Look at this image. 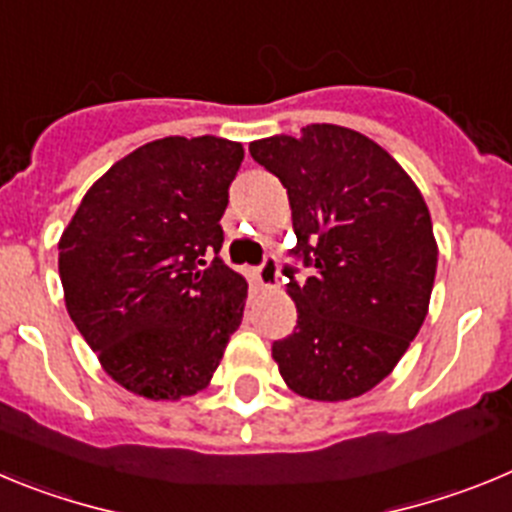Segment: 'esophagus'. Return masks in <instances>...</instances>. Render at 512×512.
<instances>
[{"instance_id": "1", "label": "esophagus", "mask_w": 512, "mask_h": 512, "mask_svg": "<svg viewBox=\"0 0 512 512\" xmlns=\"http://www.w3.org/2000/svg\"><path fill=\"white\" fill-rule=\"evenodd\" d=\"M278 275H280V270H278V260H275V257H265V260H262V265L255 270V278H257V285H260V288H275V285H278Z\"/></svg>"}]
</instances>
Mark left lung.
<instances>
[{
    "mask_svg": "<svg viewBox=\"0 0 512 512\" xmlns=\"http://www.w3.org/2000/svg\"><path fill=\"white\" fill-rule=\"evenodd\" d=\"M250 153L288 188L290 252L313 267L303 285L285 267L298 324L273 359L301 398H357L393 372L426 319L439 262L426 201L388 150L339 124L255 140Z\"/></svg>",
    "mask_w": 512,
    "mask_h": 512,
    "instance_id": "8db88e82",
    "label": "left lung"
}]
</instances>
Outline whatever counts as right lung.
Masks as SVG:
<instances>
[{
  "mask_svg": "<svg viewBox=\"0 0 512 512\" xmlns=\"http://www.w3.org/2000/svg\"><path fill=\"white\" fill-rule=\"evenodd\" d=\"M242 158L245 147L222 137L147 142L86 191L63 229L68 313L130 393L181 400L206 390L242 324L247 280L216 257Z\"/></svg>",
  "mask_w": 512,
  "mask_h": 512,
  "instance_id": "right-lung-1",
  "label": "right lung"
}]
</instances>
